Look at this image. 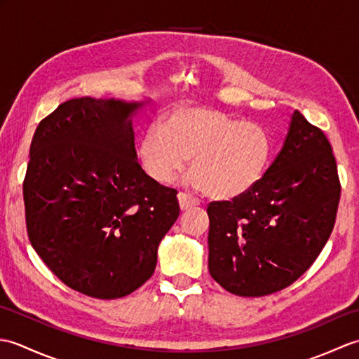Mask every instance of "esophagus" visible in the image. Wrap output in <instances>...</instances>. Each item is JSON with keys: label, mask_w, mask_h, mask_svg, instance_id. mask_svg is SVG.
I'll return each mask as SVG.
<instances>
[{"label": "esophagus", "mask_w": 359, "mask_h": 359, "mask_svg": "<svg viewBox=\"0 0 359 359\" xmlns=\"http://www.w3.org/2000/svg\"><path fill=\"white\" fill-rule=\"evenodd\" d=\"M177 199H179V205H180L182 210L194 208L201 203V201L197 199V197H194L193 194H189V193H179Z\"/></svg>", "instance_id": "1"}]
</instances>
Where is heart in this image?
<instances>
[{
	"label": "heart",
	"instance_id": "b5f03b06",
	"mask_svg": "<svg viewBox=\"0 0 359 359\" xmlns=\"http://www.w3.org/2000/svg\"><path fill=\"white\" fill-rule=\"evenodd\" d=\"M191 157L196 184L217 199L236 197L261 179L271 157L269 133L256 121L207 106H180L168 114L163 128L143 135L140 158L144 171L170 184Z\"/></svg>",
	"mask_w": 359,
	"mask_h": 359
}]
</instances>
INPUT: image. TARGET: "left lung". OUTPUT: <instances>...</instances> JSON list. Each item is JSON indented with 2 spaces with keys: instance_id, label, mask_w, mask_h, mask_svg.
Segmentation results:
<instances>
[{
  "instance_id": "1",
  "label": "left lung",
  "mask_w": 359,
  "mask_h": 359,
  "mask_svg": "<svg viewBox=\"0 0 359 359\" xmlns=\"http://www.w3.org/2000/svg\"><path fill=\"white\" fill-rule=\"evenodd\" d=\"M339 196L330 140L296 109L284 148L262 177L231 201L210 202L211 278L247 297L292 285L329 241Z\"/></svg>"
}]
</instances>
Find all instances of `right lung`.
I'll return each mask as SVG.
<instances>
[{
    "label": "right lung",
    "instance_id": "1",
    "mask_svg": "<svg viewBox=\"0 0 359 359\" xmlns=\"http://www.w3.org/2000/svg\"><path fill=\"white\" fill-rule=\"evenodd\" d=\"M139 106L72 98L38 123L30 143L29 241L60 280L98 299L131 294L152 276L180 211L177 191L135 158L129 116Z\"/></svg>",
    "mask_w": 359,
    "mask_h": 359
}]
</instances>
